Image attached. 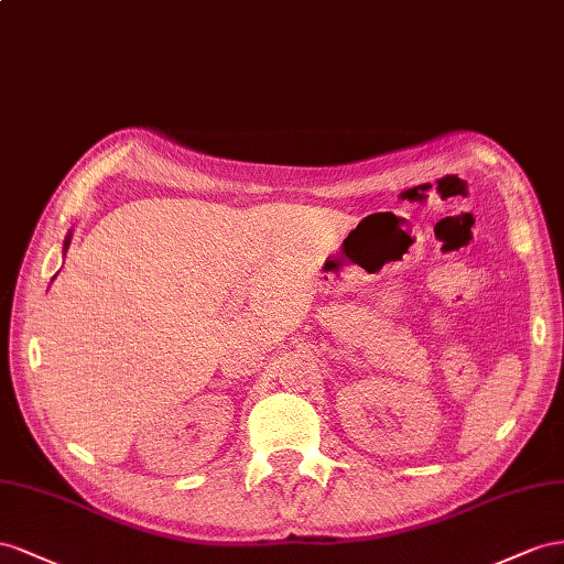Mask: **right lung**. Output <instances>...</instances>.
Returning a JSON list of instances; mask_svg holds the SVG:
<instances>
[{
  "mask_svg": "<svg viewBox=\"0 0 564 564\" xmlns=\"http://www.w3.org/2000/svg\"><path fill=\"white\" fill-rule=\"evenodd\" d=\"M70 236H73V234H68V236H66V240H63V252H68V246H70Z\"/></svg>",
  "mask_w": 564,
  "mask_h": 564,
  "instance_id": "obj_1",
  "label": "right lung"
}]
</instances>
